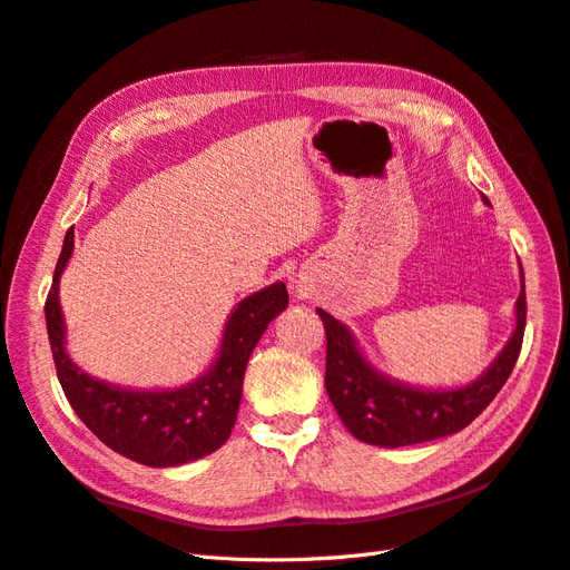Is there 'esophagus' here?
Masks as SVG:
<instances>
[{
	"label": "esophagus",
	"mask_w": 570,
	"mask_h": 570,
	"mask_svg": "<svg viewBox=\"0 0 570 570\" xmlns=\"http://www.w3.org/2000/svg\"><path fill=\"white\" fill-rule=\"evenodd\" d=\"M297 289H299V292H304V289H306V287H304V285H297Z\"/></svg>",
	"instance_id": "34e87169"
}]
</instances>
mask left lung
<instances>
[{"mask_svg":"<svg viewBox=\"0 0 570 570\" xmlns=\"http://www.w3.org/2000/svg\"><path fill=\"white\" fill-rule=\"evenodd\" d=\"M482 202L490 204L488 197ZM327 337L325 390L350 433L375 446H406L454 435L473 423L504 387L525 331V283L513 308V333L475 381L454 387H419L377 368L354 333L333 314L316 308Z\"/></svg>","mask_w":570,"mask_h":570,"instance_id":"1","label":"left lung"}]
</instances>
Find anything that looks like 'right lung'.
I'll return each mask as SVG.
<instances>
[{
	"instance_id": "add662e5",
	"label": "right lung",
	"mask_w": 570,
	"mask_h": 570,
	"mask_svg": "<svg viewBox=\"0 0 570 570\" xmlns=\"http://www.w3.org/2000/svg\"><path fill=\"white\" fill-rule=\"evenodd\" d=\"M71 254L73 228L63 237L45 318L59 383L78 419L109 450L151 469H170L216 452L235 428L245 371L256 342L268 323L287 308L285 283H273L237 302L223 325L212 366L202 375L178 387L137 390L85 373L66 350L59 283Z\"/></svg>"
}]
</instances>
